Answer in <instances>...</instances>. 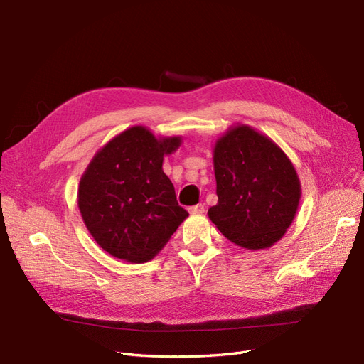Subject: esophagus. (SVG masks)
I'll list each match as a JSON object with an SVG mask.
<instances>
[{"mask_svg": "<svg viewBox=\"0 0 364 364\" xmlns=\"http://www.w3.org/2000/svg\"><path fill=\"white\" fill-rule=\"evenodd\" d=\"M188 211H190V214H202L205 211V205H202V203L194 205L188 209Z\"/></svg>", "mask_w": 364, "mask_h": 364, "instance_id": "1", "label": "esophagus"}]
</instances>
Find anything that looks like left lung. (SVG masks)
I'll use <instances>...</instances> for the list:
<instances>
[{
    "mask_svg": "<svg viewBox=\"0 0 364 364\" xmlns=\"http://www.w3.org/2000/svg\"><path fill=\"white\" fill-rule=\"evenodd\" d=\"M215 206L208 217L234 245L269 249L285 235L301 200V181L290 158L267 135L235 124L213 147Z\"/></svg>",
    "mask_w": 364,
    "mask_h": 364,
    "instance_id": "obj_1",
    "label": "left lung"
}]
</instances>
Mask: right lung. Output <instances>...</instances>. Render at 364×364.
<instances>
[{
	"mask_svg": "<svg viewBox=\"0 0 364 364\" xmlns=\"http://www.w3.org/2000/svg\"><path fill=\"white\" fill-rule=\"evenodd\" d=\"M182 136H156L132 126L98 149L83 171L77 205L90 234L109 255L147 262L168 243L188 213L178 205L164 156Z\"/></svg>",
	"mask_w": 364,
	"mask_h": 364,
	"instance_id": "add662e5",
	"label": "right lung"
}]
</instances>
